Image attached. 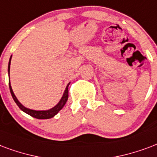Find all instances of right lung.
Instances as JSON below:
<instances>
[{
  "label": "right lung",
  "mask_w": 157,
  "mask_h": 157,
  "mask_svg": "<svg viewBox=\"0 0 157 157\" xmlns=\"http://www.w3.org/2000/svg\"><path fill=\"white\" fill-rule=\"evenodd\" d=\"M11 56H10V61H9V64H8V75H9V78H10V66ZM69 85L70 83H68V85L67 86V87H66V90L64 91L63 96H62V97H61V100H60V101L58 102L57 104H56L54 107L51 108L49 110H46V111H36V110H31V109L25 107V106L18 101V99L17 98V96H15L13 90H12V88H11V86H10V82H9V88H10V94H11V96H12V98H13L15 102L17 103V105L19 106V108L21 111L25 112L26 114L30 115L31 117L36 118V119H50V118H52L53 117H55L56 115L57 114L58 112L63 108L65 104L67 103V99H68V86H69Z\"/></svg>",
  "instance_id": "1"
}]
</instances>
